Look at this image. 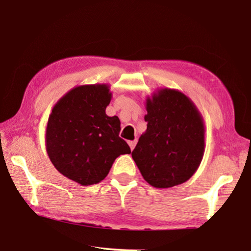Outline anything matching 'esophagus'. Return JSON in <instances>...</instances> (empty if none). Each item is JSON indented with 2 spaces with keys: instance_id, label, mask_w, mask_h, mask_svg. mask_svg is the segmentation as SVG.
Segmentation results:
<instances>
[{
  "instance_id": "1",
  "label": "esophagus",
  "mask_w": 251,
  "mask_h": 251,
  "mask_svg": "<svg viewBox=\"0 0 251 251\" xmlns=\"http://www.w3.org/2000/svg\"><path fill=\"white\" fill-rule=\"evenodd\" d=\"M136 144H137V139H134V141H129V142H128V145H129V147H130V150H131V151H133L134 148H135Z\"/></svg>"
}]
</instances>
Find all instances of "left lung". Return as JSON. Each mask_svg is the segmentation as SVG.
<instances>
[{"instance_id":"obj_1","label":"left lung","mask_w":251,"mask_h":251,"mask_svg":"<svg viewBox=\"0 0 251 251\" xmlns=\"http://www.w3.org/2000/svg\"><path fill=\"white\" fill-rule=\"evenodd\" d=\"M147 129L131 157L148 184L171 188L192 177L205 151V125L185 94L161 88L146 100Z\"/></svg>"}]
</instances>
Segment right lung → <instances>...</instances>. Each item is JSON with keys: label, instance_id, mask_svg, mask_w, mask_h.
<instances>
[{"label": "right lung", "instance_id": "1", "mask_svg": "<svg viewBox=\"0 0 251 251\" xmlns=\"http://www.w3.org/2000/svg\"><path fill=\"white\" fill-rule=\"evenodd\" d=\"M110 100L108 85H82L66 93L49 117L50 159L62 175L83 186L103 180L118 156L130 154L120 137V118L105 113Z\"/></svg>", "mask_w": 251, "mask_h": 251}]
</instances>
